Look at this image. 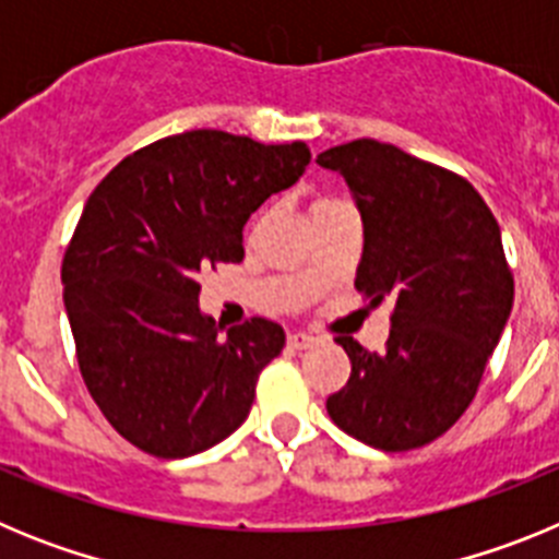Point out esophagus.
<instances>
[{"label":"esophagus","mask_w":559,"mask_h":559,"mask_svg":"<svg viewBox=\"0 0 559 559\" xmlns=\"http://www.w3.org/2000/svg\"><path fill=\"white\" fill-rule=\"evenodd\" d=\"M288 344L294 349H308V347H313V344H319V338H316V335H310V333H290Z\"/></svg>","instance_id":"esophagus-1"}]
</instances>
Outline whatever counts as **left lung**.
Returning <instances> with one entry per match:
<instances>
[{"instance_id":"obj_1","label":"left lung","mask_w":559,"mask_h":559,"mask_svg":"<svg viewBox=\"0 0 559 559\" xmlns=\"http://www.w3.org/2000/svg\"><path fill=\"white\" fill-rule=\"evenodd\" d=\"M316 162L344 176L360 210L355 288L372 305L394 302L383 353L335 338L353 372L328 414L364 445L414 451L467 412L510 319L515 280L501 229L464 176L386 142L353 140Z\"/></svg>"}]
</instances>
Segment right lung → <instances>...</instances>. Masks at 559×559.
Returning <instances> with one entry per match:
<instances>
[{"instance_id": "obj_1", "label": "right lung", "mask_w": 559, "mask_h": 559, "mask_svg": "<svg viewBox=\"0 0 559 559\" xmlns=\"http://www.w3.org/2000/svg\"><path fill=\"white\" fill-rule=\"evenodd\" d=\"M308 162L305 142L199 128L133 151L88 195L63 251V305L88 394L140 451L192 456L249 417L285 333L254 316L218 335L199 276L243 260L249 215Z\"/></svg>"}]
</instances>
